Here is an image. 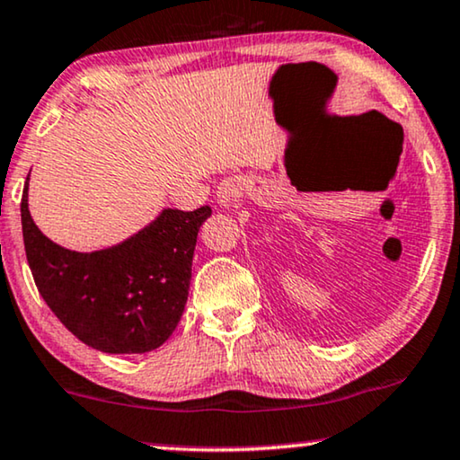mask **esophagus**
Listing matches in <instances>:
<instances>
[{"label": "esophagus", "instance_id": "1", "mask_svg": "<svg viewBox=\"0 0 460 460\" xmlns=\"http://www.w3.org/2000/svg\"><path fill=\"white\" fill-rule=\"evenodd\" d=\"M243 189H246V181H243L242 176H229V179H225L220 182L218 193H217L218 204L225 208H231L234 204H237V199L242 198Z\"/></svg>", "mask_w": 460, "mask_h": 460}]
</instances>
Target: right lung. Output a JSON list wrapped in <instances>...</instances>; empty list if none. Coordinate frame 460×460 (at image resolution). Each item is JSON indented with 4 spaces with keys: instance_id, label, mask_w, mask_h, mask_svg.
<instances>
[{
    "instance_id": "1",
    "label": "right lung",
    "mask_w": 460,
    "mask_h": 460,
    "mask_svg": "<svg viewBox=\"0 0 460 460\" xmlns=\"http://www.w3.org/2000/svg\"><path fill=\"white\" fill-rule=\"evenodd\" d=\"M212 210L164 208L155 220L115 246L75 252L54 243L21 201L24 252L35 286L79 341L102 353L162 347L185 311L199 226Z\"/></svg>"
}]
</instances>
